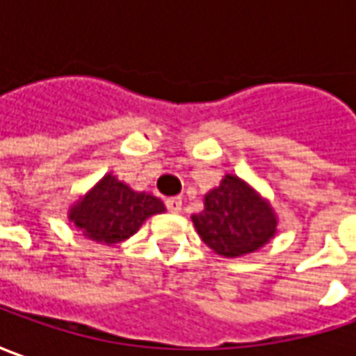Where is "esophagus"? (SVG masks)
<instances>
[{"label":"esophagus","instance_id":"1","mask_svg":"<svg viewBox=\"0 0 356 356\" xmlns=\"http://www.w3.org/2000/svg\"><path fill=\"white\" fill-rule=\"evenodd\" d=\"M165 204L171 213H181V204H183V202H181V197H169L165 201Z\"/></svg>","mask_w":356,"mask_h":356}]
</instances>
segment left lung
Returning a JSON list of instances; mask_svg holds the SVG:
<instances>
[{
  "instance_id": "1",
  "label": "left lung",
  "mask_w": 356,
  "mask_h": 356,
  "mask_svg": "<svg viewBox=\"0 0 356 356\" xmlns=\"http://www.w3.org/2000/svg\"><path fill=\"white\" fill-rule=\"evenodd\" d=\"M191 220L202 242L222 258L260 250L277 232V215L270 201L232 173L204 195V209Z\"/></svg>"
}]
</instances>
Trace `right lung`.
Segmentation results:
<instances>
[{
	"label": "right lung",
	"instance_id": "1",
	"mask_svg": "<svg viewBox=\"0 0 356 356\" xmlns=\"http://www.w3.org/2000/svg\"><path fill=\"white\" fill-rule=\"evenodd\" d=\"M161 213H165L161 199L131 189L114 173H106L92 189L68 207V220L82 236L114 246L134 236L149 216Z\"/></svg>",
	"mask_w": 356,
	"mask_h": 356
}]
</instances>
